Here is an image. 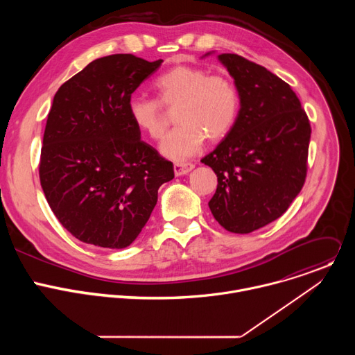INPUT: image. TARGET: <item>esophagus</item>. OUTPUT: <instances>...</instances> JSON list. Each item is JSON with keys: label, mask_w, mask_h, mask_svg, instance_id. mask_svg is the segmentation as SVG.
<instances>
[{"label": "esophagus", "mask_w": 355, "mask_h": 355, "mask_svg": "<svg viewBox=\"0 0 355 355\" xmlns=\"http://www.w3.org/2000/svg\"><path fill=\"white\" fill-rule=\"evenodd\" d=\"M193 167H195V166H193L192 163H175V164H174V174H175L177 177L185 175V174H188L189 171H192Z\"/></svg>", "instance_id": "34e87169"}]
</instances>
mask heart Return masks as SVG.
<instances>
[{
	"instance_id": "1",
	"label": "heart",
	"mask_w": 355,
	"mask_h": 355,
	"mask_svg": "<svg viewBox=\"0 0 355 355\" xmlns=\"http://www.w3.org/2000/svg\"><path fill=\"white\" fill-rule=\"evenodd\" d=\"M159 101L133 96L128 114L133 125L150 139L160 140L166 132L164 107L175 110L178 126L162 143V153L175 162L196 155L208 137L225 139L240 112V94L226 76L211 74L198 66H175L155 81Z\"/></svg>"
}]
</instances>
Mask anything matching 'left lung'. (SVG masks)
<instances>
[{"label": "left lung", "mask_w": 355, "mask_h": 355, "mask_svg": "<svg viewBox=\"0 0 355 355\" xmlns=\"http://www.w3.org/2000/svg\"><path fill=\"white\" fill-rule=\"evenodd\" d=\"M218 59L239 89L240 112L229 135L200 162L218 177L208 204L214 218L226 230L245 234L282 216L300 192L312 130L289 84L239 55Z\"/></svg>", "instance_id": "1"}]
</instances>
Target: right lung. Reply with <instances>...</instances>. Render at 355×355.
I'll use <instances>...</instances> for the list:
<instances>
[{
    "label": "right lung",
    "instance_id": "1",
    "mask_svg": "<svg viewBox=\"0 0 355 355\" xmlns=\"http://www.w3.org/2000/svg\"><path fill=\"white\" fill-rule=\"evenodd\" d=\"M163 60L111 55L56 92L40 151V185L59 222L83 243L130 245L174 178L173 163L140 140L128 114L135 89Z\"/></svg>",
    "mask_w": 355,
    "mask_h": 355
}]
</instances>
